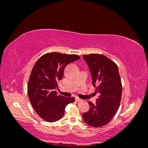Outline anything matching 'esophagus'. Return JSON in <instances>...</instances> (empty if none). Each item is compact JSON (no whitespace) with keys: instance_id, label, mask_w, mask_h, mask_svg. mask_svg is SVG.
Returning a JSON list of instances; mask_svg holds the SVG:
<instances>
[{"instance_id":"esophagus-1","label":"esophagus","mask_w":148,"mask_h":148,"mask_svg":"<svg viewBox=\"0 0 148 148\" xmlns=\"http://www.w3.org/2000/svg\"><path fill=\"white\" fill-rule=\"evenodd\" d=\"M76 100L77 101V102H80V101H82V99L79 98L78 97H76Z\"/></svg>"}]
</instances>
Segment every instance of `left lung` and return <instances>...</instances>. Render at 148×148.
<instances>
[{"label": "left lung", "mask_w": 148, "mask_h": 148, "mask_svg": "<svg viewBox=\"0 0 148 148\" xmlns=\"http://www.w3.org/2000/svg\"><path fill=\"white\" fill-rule=\"evenodd\" d=\"M92 75L95 94L99 96L95 104L88 102L90 110L82 114L90 126L100 127L108 123L120 106L122 93L118 66L103 54L84 55Z\"/></svg>", "instance_id": "8db88e82"}]
</instances>
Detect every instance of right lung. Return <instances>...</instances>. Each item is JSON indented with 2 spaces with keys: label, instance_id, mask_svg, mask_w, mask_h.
<instances>
[{
  "label": "right lung",
  "instance_id": "obj_1",
  "mask_svg": "<svg viewBox=\"0 0 148 148\" xmlns=\"http://www.w3.org/2000/svg\"><path fill=\"white\" fill-rule=\"evenodd\" d=\"M76 54L50 52L42 56L33 67L28 83V95L38 116L48 122H56L75 98L58 95V82L68 64L80 59Z\"/></svg>",
  "mask_w": 148,
  "mask_h": 148
}]
</instances>
